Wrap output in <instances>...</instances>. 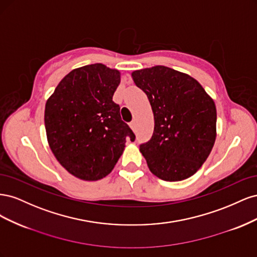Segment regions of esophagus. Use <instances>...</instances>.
<instances>
[{
    "mask_svg": "<svg viewBox=\"0 0 257 257\" xmlns=\"http://www.w3.org/2000/svg\"><path fill=\"white\" fill-rule=\"evenodd\" d=\"M130 127H131L132 130H133V131H135V122H134V121L130 123Z\"/></svg>",
    "mask_w": 257,
    "mask_h": 257,
    "instance_id": "34e87169",
    "label": "esophagus"
}]
</instances>
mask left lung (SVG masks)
<instances>
[{
	"instance_id": "8db88e82",
	"label": "left lung",
	"mask_w": 257,
	"mask_h": 257,
	"mask_svg": "<svg viewBox=\"0 0 257 257\" xmlns=\"http://www.w3.org/2000/svg\"><path fill=\"white\" fill-rule=\"evenodd\" d=\"M154 115L151 139L141 145L150 172L165 181L195 174L216 137V108L201 84L188 74L157 65L132 73Z\"/></svg>"
}]
</instances>
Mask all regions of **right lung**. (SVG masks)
Here are the masks:
<instances>
[{
    "label": "right lung",
    "mask_w": 257,
    "mask_h": 257,
    "mask_svg": "<svg viewBox=\"0 0 257 257\" xmlns=\"http://www.w3.org/2000/svg\"><path fill=\"white\" fill-rule=\"evenodd\" d=\"M120 75L102 63L75 68L46 102L50 149L60 164L81 180L96 181L110 174L126 139L135 141L112 100Z\"/></svg>",
    "instance_id": "right-lung-1"
}]
</instances>
